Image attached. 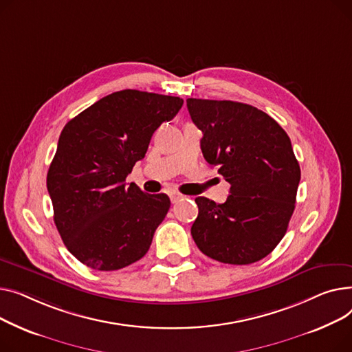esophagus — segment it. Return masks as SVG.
Instances as JSON below:
<instances>
[{
	"mask_svg": "<svg viewBox=\"0 0 352 352\" xmlns=\"http://www.w3.org/2000/svg\"><path fill=\"white\" fill-rule=\"evenodd\" d=\"M169 197H170L172 203H177L183 196L180 193H177V192H172V193H169Z\"/></svg>",
	"mask_w": 352,
	"mask_h": 352,
	"instance_id": "obj_1",
	"label": "esophagus"
}]
</instances>
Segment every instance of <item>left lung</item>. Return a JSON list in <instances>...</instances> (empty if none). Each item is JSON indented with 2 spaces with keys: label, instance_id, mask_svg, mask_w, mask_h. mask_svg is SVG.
Listing matches in <instances>:
<instances>
[{
  "label": "left lung",
  "instance_id": "1",
  "mask_svg": "<svg viewBox=\"0 0 352 352\" xmlns=\"http://www.w3.org/2000/svg\"><path fill=\"white\" fill-rule=\"evenodd\" d=\"M203 132V156L230 183L221 204L196 197L192 237L200 252L226 264H252L284 237L294 208L300 164L292 140L265 112L233 100L189 98Z\"/></svg>",
  "mask_w": 352,
  "mask_h": 352
}]
</instances>
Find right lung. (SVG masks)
<instances>
[{"label":"right lung","mask_w":352,"mask_h":352,"mask_svg":"<svg viewBox=\"0 0 352 352\" xmlns=\"http://www.w3.org/2000/svg\"><path fill=\"white\" fill-rule=\"evenodd\" d=\"M182 105L177 96L125 89L99 99L62 129L47 188L60 239L82 264L113 272L148 253L170 200L125 180L153 132Z\"/></svg>","instance_id":"add662e5"}]
</instances>
